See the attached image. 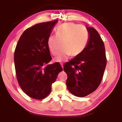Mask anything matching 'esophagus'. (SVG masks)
I'll list each match as a JSON object with an SVG mask.
<instances>
[{"mask_svg": "<svg viewBox=\"0 0 122 122\" xmlns=\"http://www.w3.org/2000/svg\"><path fill=\"white\" fill-rule=\"evenodd\" d=\"M61 67H62V69H63V64H61Z\"/></svg>", "mask_w": 122, "mask_h": 122, "instance_id": "34e87169", "label": "esophagus"}]
</instances>
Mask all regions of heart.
Returning a JSON list of instances; mask_svg holds the SVG:
<instances>
[{"label":"heart","instance_id":"obj_1","mask_svg":"<svg viewBox=\"0 0 122 122\" xmlns=\"http://www.w3.org/2000/svg\"><path fill=\"white\" fill-rule=\"evenodd\" d=\"M88 41V32L84 27L69 22L57 28L56 35L48 37L47 45L54 56L59 54L62 46V49L56 59V61L62 62L67 60L71 55L76 57L81 54L85 49Z\"/></svg>","mask_w":122,"mask_h":122}]
</instances>
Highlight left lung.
<instances>
[{
  "instance_id": "left-lung-1",
  "label": "left lung",
  "mask_w": 122,
  "mask_h": 122,
  "mask_svg": "<svg viewBox=\"0 0 122 122\" xmlns=\"http://www.w3.org/2000/svg\"><path fill=\"white\" fill-rule=\"evenodd\" d=\"M86 29L89 41L85 49L63 66L68 89L77 97H85L97 89L107 65L104 42L100 34L94 28Z\"/></svg>"
}]
</instances>
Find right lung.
Segmentation results:
<instances>
[{
    "mask_svg": "<svg viewBox=\"0 0 122 122\" xmlns=\"http://www.w3.org/2000/svg\"><path fill=\"white\" fill-rule=\"evenodd\" d=\"M58 20L35 25L25 30L16 45L14 61L16 78L28 96L42 100L50 94L51 84L63 71L51 61L47 40Z\"/></svg>",
    "mask_w": 122,
    "mask_h": 122,
    "instance_id": "obj_1",
    "label": "right lung"
}]
</instances>
